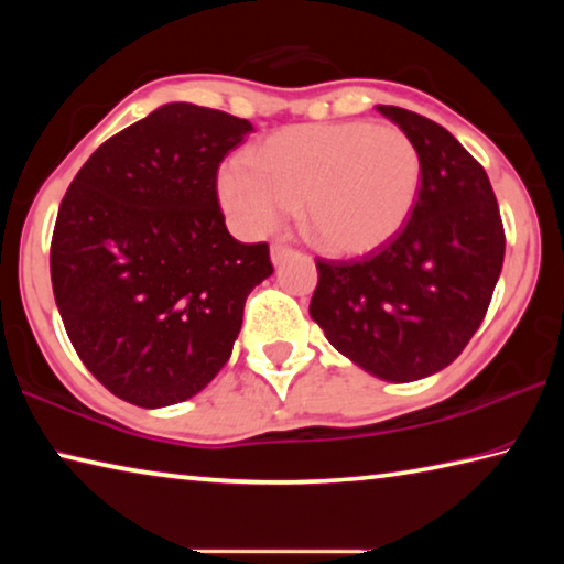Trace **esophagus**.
I'll use <instances>...</instances> for the list:
<instances>
[{
	"label": "esophagus",
	"mask_w": 564,
	"mask_h": 564,
	"mask_svg": "<svg viewBox=\"0 0 564 564\" xmlns=\"http://www.w3.org/2000/svg\"><path fill=\"white\" fill-rule=\"evenodd\" d=\"M291 256V246H285V243H273L271 246V259H273V263L279 265L283 259H289Z\"/></svg>",
	"instance_id": "34e87169"
}]
</instances>
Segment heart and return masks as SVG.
Instances as JSON below:
<instances>
[{
    "label": "heart",
    "instance_id": "heart-1",
    "mask_svg": "<svg viewBox=\"0 0 564 564\" xmlns=\"http://www.w3.org/2000/svg\"><path fill=\"white\" fill-rule=\"evenodd\" d=\"M226 164L218 194L248 234H269L301 204L305 238L333 256H366L403 231L423 164L403 129L370 121L303 123Z\"/></svg>",
    "mask_w": 564,
    "mask_h": 564
}]
</instances>
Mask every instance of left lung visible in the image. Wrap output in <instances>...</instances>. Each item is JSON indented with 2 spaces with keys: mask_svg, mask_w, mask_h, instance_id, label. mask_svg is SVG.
Here are the masks:
<instances>
[{
  "mask_svg": "<svg viewBox=\"0 0 564 564\" xmlns=\"http://www.w3.org/2000/svg\"><path fill=\"white\" fill-rule=\"evenodd\" d=\"M417 147L423 181L408 224L360 259H316L311 318L368 373L410 383L460 356L488 313L505 259L485 169L441 123L378 107Z\"/></svg>",
  "mask_w": 564,
  "mask_h": 564,
  "instance_id": "1",
  "label": "left lung"
}]
</instances>
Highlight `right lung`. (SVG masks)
<instances>
[{"label": "right lung", "instance_id": "add662e5", "mask_svg": "<svg viewBox=\"0 0 564 564\" xmlns=\"http://www.w3.org/2000/svg\"><path fill=\"white\" fill-rule=\"evenodd\" d=\"M251 121L166 104L94 151L56 214L50 269L76 356L113 395L164 408L231 356L248 293L273 273L218 206V166Z\"/></svg>", "mask_w": 564, "mask_h": 564}]
</instances>
